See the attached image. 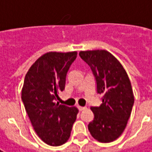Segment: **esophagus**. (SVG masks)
Instances as JSON below:
<instances>
[{
  "label": "esophagus",
  "instance_id": "34e87169",
  "mask_svg": "<svg viewBox=\"0 0 152 152\" xmlns=\"http://www.w3.org/2000/svg\"><path fill=\"white\" fill-rule=\"evenodd\" d=\"M77 107H78V109H79L80 111H83V110L86 109V107H81V106H78Z\"/></svg>",
  "mask_w": 152,
  "mask_h": 152
}]
</instances>
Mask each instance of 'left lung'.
<instances>
[{
    "mask_svg": "<svg viewBox=\"0 0 152 152\" xmlns=\"http://www.w3.org/2000/svg\"><path fill=\"white\" fill-rule=\"evenodd\" d=\"M81 58L91 68L97 93L102 94L100 107H91L94 121L88 127L92 137L102 143L119 138L129 120L134 95L127 73L119 60L105 50L80 51Z\"/></svg>",
    "mask_w": 152,
    "mask_h": 152,
    "instance_id": "left-lung-1",
    "label": "left lung"
}]
</instances>
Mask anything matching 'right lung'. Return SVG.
Segmentation results:
<instances>
[{"instance_id":"right-lung-1","label":"right lung","mask_w":152,"mask_h":152,"mask_svg":"<svg viewBox=\"0 0 152 152\" xmlns=\"http://www.w3.org/2000/svg\"><path fill=\"white\" fill-rule=\"evenodd\" d=\"M76 51H50L28 69L23 84L21 99L31 125L42 141L51 146L62 145L70 137L78 109L55 102L65 87L68 70Z\"/></svg>"}]
</instances>
